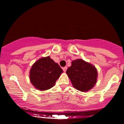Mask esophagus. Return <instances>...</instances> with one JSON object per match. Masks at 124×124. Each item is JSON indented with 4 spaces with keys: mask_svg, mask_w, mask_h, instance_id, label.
<instances>
[{
    "mask_svg": "<svg viewBox=\"0 0 124 124\" xmlns=\"http://www.w3.org/2000/svg\"><path fill=\"white\" fill-rule=\"evenodd\" d=\"M66 70H67V67L66 66H65V67H64V68H63V72H66Z\"/></svg>",
    "mask_w": 124,
    "mask_h": 124,
    "instance_id": "34e87169",
    "label": "esophagus"
}]
</instances>
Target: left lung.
Listing matches in <instances>:
<instances>
[{
  "instance_id": "1",
  "label": "left lung",
  "mask_w": 124,
  "mask_h": 124,
  "mask_svg": "<svg viewBox=\"0 0 124 124\" xmlns=\"http://www.w3.org/2000/svg\"><path fill=\"white\" fill-rule=\"evenodd\" d=\"M68 77L75 89L86 92L93 88L97 82V72L94 66L82 59L72 62V65L67 69Z\"/></svg>"
}]
</instances>
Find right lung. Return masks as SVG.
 I'll return each instance as SVG.
<instances>
[{
    "instance_id": "right-lung-1",
    "label": "right lung",
    "mask_w": 124,
    "mask_h": 124,
    "mask_svg": "<svg viewBox=\"0 0 124 124\" xmlns=\"http://www.w3.org/2000/svg\"><path fill=\"white\" fill-rule=\"evenodd\" d=\"M63 70L49 56L42 58L32 65L30 78L31 83L39 90L52 87Z\"/></svg>"
}]
</instances>
